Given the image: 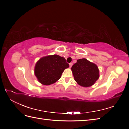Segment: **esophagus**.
<instances>
[{
	"label": "esophagus",
	"mask_w": 129,
	"mask_h": 129,
	"mask_svg": "<svg viewBox=\"0 0 129 129\" xmlns=\"http://www.w3.org/2000/svg\"><path fill=\"white\" fill-rule=\"evenodd\" d=\"M73 63H72V62H71V63H69V67L71 68L72 66H73Z\"/></svg>",
	"instance_id": "obj_1"
}]
</instances>
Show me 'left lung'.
I'll list each match as a JSON object with an SVG mask.
<instances>
[{"label":"left lung","mask_w":129,"mask_h":129,"mask_svg":"<svg viewBox=\"0 0 129 129\" xmlns=\"http://www.w3.org/2000/svg\"><path fill=\"white\" fill-rule=\"evenodd\" d=\"M71 69L74 80L82 87L91 86L100 77L97 66L86 58L77 60Z\"/></svg>","instance_id":"left-lung-1"}]
</instances>
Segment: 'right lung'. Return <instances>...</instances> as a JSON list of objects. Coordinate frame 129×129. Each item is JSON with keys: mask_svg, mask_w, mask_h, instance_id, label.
I'll use <instances>...</instances> for the list:
<instances>
[{"mask_svg": "<svg viewBox=\"0 0 129 129\" xmlns=\"http://www.w3.org/2000/svg\"><path fill=\"white\" fill-rule=\"evenodd\" d=\"M69 67L66 59L59 55H48L41 58L36 64L35 75L41 84L48 85L60 79L64 69Z\"/></svg>", "mask_w": 129, "mask_h": 129, "instance_id": "1", "label": "right lung"}]
</instances>
